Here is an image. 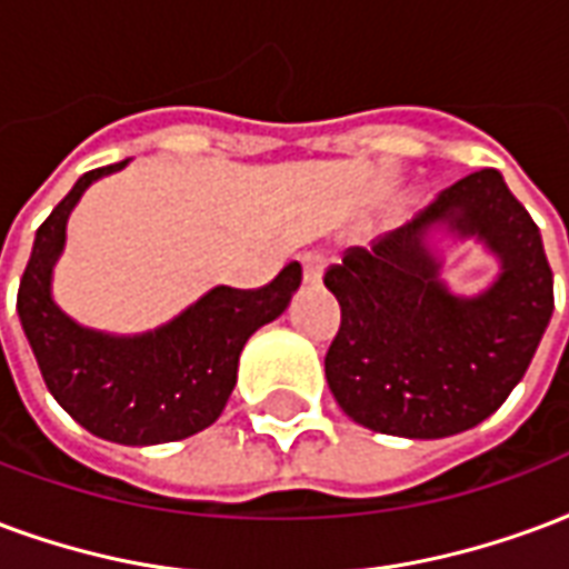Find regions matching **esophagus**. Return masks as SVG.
Listing matches in <instances>:
<instances>
[{"label": "esophagus", "mask_w": 569, "mask_h": 569, "mask_svg": "<svg viewBox=\"0 0 569 569\" xmlns=\"http://www.w3.org/2000/svg\"><path fill=\"white\" fill-rule=\"evenodd\" d=\"M301 268H305V283L317 286L322 280V271H326V256L322 252H307L301 259Z\"/></svg>", "instance_id": "34e87169"}]
</instances>
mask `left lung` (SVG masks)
Wrapping results in <instances>:
<instances>
[{
  "instance_id": "left-lung-1",
  "label": "left lung",
  "mask_w": 569,
  "mask_h": 569,
  "mask_svg": "<svg viewBox=\"0 0 569 569\" xmlns=\"http://www.w3.org/2000/svg\"><path fill=\"white\" fill-rule=\"evenodd\" d=\"M477 237L499 256V280L452 297L427 234ZM340 331L326 352L328 389L352 422L410 440L461 435L498 410L555 310L552 268L531 213L495 168L467 174L401 229L349 247L326 271Z\"/></svg>"
}]
</instances>
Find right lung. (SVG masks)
Wrapping results in <instances>:
<instances>
[{
	"label": "right lung",
	"mask_w": 569,
	"mask_h": 569,
	"mask_svg": "<svg viewBox=\"0 0 569 569\" xmlns=\"http://www.w3.org/2000/svg\"><path fill=\"white\" fill-rule=\"evenodd\" d=\"M126 168L87 171L41 222L17 289V313L41 377L62 410L90 435L123 446L183 440L220 419L238 382V359L256 328L283 313L301 286L289 262L262 289L217 286L166 326L117 338L78 326L50 296L66 222L90 183Z\"/></svg>",
	"instance_id": "add662e5"
}]
</instances>
